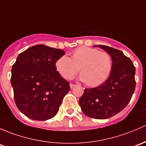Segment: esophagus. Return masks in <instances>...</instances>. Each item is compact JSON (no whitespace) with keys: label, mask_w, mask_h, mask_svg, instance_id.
<instances>
[{"label":"esophagus","mask_w":146,"mask_h":146,"mask_svg":"<svg viewBox=\"0 0 146 146\" xmlns=\"http://www.w3.org/2000/svg\"><path fill=\"white\" fill-rule=\"evenodd\" d=\"M76 87V85H74V84H72V83H70V88H73V87Z\"/></svg>","instance_id":"34e87169"}]
</instances>
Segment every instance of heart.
<instances>
[{
  "instance_id": "heart-1",
  "label": "heart",
  "mask_w": 146,
  "mask_h": 146,
  "mask_svg": "<svg viewBox=\"0 0 146 146\" xmlns=\"http://www.w3.org/2000/svg\"><path fill=\"white\" fill-rule=\"evenodd\" d=\"M61 76L72 79L80 71L79 79L89 87H96L109 78L113 68V60L108 53L97 49L82 47L76 49L71 55L61 56L55 63Z\"/></svg>"
}]
</instances>
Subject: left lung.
I'll list each match as a JSON object with an SVG mask.
<instances>
[{
    "label": "left lung",
    "instance_id": "8db88e82",
    "mask_svg": "<svg viewBox=\"0 0 146 146\" xmlns=\"http://www.w3.org/2000/svg\"><path fill=\"white\" fill-rule=\"evenodd\" d=\"M94 47H99L109 54L113 68L106 82L94 88L85 89L79 104L85 115L108 119L123 110L131 100L136 87V68L120 50L101 45Z\"/></svg>",
    "mask_w": 146,
    "mask_h": 146
}]
</instances>
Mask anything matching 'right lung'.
<instances>
[{"mask_svg":"<svg viewBox=\"0 0 146 146\" xmlns=\"http://www.w3.org/2000/svg\"><path fill=\"white\" fill-rule=\"evenodd\" d=\"M64 54L60 49L37 45L19 54L12 66L11 85L15 104L30 119L47 120L54 117L70 90L69 82L55 66Z\"/></svg>","mask_w":146,"mask_h":146,"instance_id":"obj_1","label":"right lung"}]
</instances>
